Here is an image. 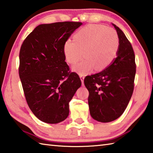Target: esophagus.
I'll list each match as a JSON object with an SVG mask.
<instances>
[{
	"mask_svg": "<svg viewBox=\"0 0 153 153\" xmlns=\"http://www.w3.org/2000/svg\"><path fill=\"white\" fill-rule=\"evenodd\" d=\"M79 77H80V79H81V81H82V85H83V80H84V77H85V76H84V75H82V74H81V75H79Z\"/></svg>",
	"mask_w": 153,
	"mask_h": 153,
	"instance_id": "esophagus-1",
	"label": "esophagus"
}]
</instances>
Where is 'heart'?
Wrapping results in <instances>:
<instances>
[{
    "label": "heart",
    "instance_id": "1",
    "mask_svg": "<svg viewBox=\"0 0 153 153\" xmlns=\"http://www.w3.org/2000/svg\"><path fill=\"white\" fill-rule=\"evenodd\" d=\"M119 48V38L115 30L100 25H89L80 28L64 44V54L66 62L74 65L83 56L85 58L72 70L85 75L95 68L100 71L114 60Z\"/></svg>",
    "mask_w": 153,
    "mask_h": 153
}]
</instances>
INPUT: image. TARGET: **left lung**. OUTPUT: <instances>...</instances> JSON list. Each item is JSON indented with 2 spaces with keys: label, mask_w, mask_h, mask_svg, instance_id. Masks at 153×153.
<instances>
[{
  "label": "left lung",
  "mask_w": 153,
  "mask_h": 153,
  "mask_svg": "<svg viewBox=\"0 0 153 153\" xmlns=\"http://www.w3.org/2000/svg\"><path fill=\"white\" fill-rule=\"evenodd\" d=\"M112 25L119 38L117 58L102 71L84 79L89 91L90 115L102 123L114 121L123 113L132 96L136 74L135 56L131 44L123 32Z\"/></svg>",
  "instance_id": "obj_1"
}]
</instances>
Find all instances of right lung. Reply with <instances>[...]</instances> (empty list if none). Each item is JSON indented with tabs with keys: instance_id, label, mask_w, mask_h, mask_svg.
Returning <instances> with one entry per match:
<instances>
[{
	"instance_id": "obj_1",
	"label": "right lung",
	"mask_w": 153,
	"mask_h": 153,
	"mask_svg": "<svg viewBox=\"0 0 153 153\" xmlns=\"http://www.w3.org/2000/svg\"><path fill=\"white\" fill-rule=\"evenodd\" d=\"M82 25H40L21 46L19 71L26 100L34 115L44 123H58L68 117L69 102L82 85L78 75L70 72L64 54V44Z\"/></svg>"
}]
</instances>
